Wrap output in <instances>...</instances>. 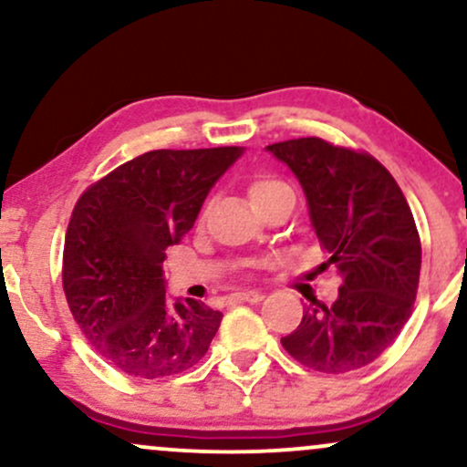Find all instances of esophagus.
I'll use <instances>...</instances> for the list:
<instances>
[{"instance_id":"obj_1","label":"esophagus","mask_w":467,"mask_h":467,"mask_svg":"<svg viewBox=\"0 0 467 467\" xmlns=\"http://www.w3.org/2000/svg\"><path fill=\"white\" fill-rule=\"evenodd\" d=\"M265 298L264 292H237L230 294L228 301L230 303H261Z\"/></svg>"}]
</instances>
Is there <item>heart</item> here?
<instances>
[{
	"instance_id": "heart-1",
	"label": "heart",
	"mask_w": 467,
	"mask_h": 467,
	"mask_svg": "<svg viewBox=\"0 0 467 467\" xmlns=\"http://www.w3.org/2000/svg\"><path fill=\"white\" fill-rule=\"evenodd\" d=\"M285 192H292V189H289L285 182L275 178H256L248 189L252 206H259V203L272 200L276 195H285Z\"/></svg>"
}]
</instances>
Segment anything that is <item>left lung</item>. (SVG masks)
I'll return each mask as SVG.
<instances>
[{
  "label": "left lung",
  "instance_id": "obj_1",
  "mask_svg": "<svg viewBox=\"0 0 467 467\" xmlns=\"http://www.w3.org/2000/svg\"><path fill=\"white\" fill-rule=\"evenodd\" d=\"M301 182L309 222L342 283L334 305L312 301L281 345L320 373L378 360L410 318L421 267L415 219L378 160L320 138L265 147Z\"/></svg>",
  "mask_w": 467,
  "mask_h": 467
}]
</instances>
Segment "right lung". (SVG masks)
Here are the masks:
<instances>
[{
  "instance_id": "add662e5",
  "label": "right lung",
  "mask_w": 467,
  "mask_h": 467,
  "mask_svg": "<svg viewBox=\"0 0 467 467\" xmlns=\"http://www.w3.org/2000/svg\"><path fill=\"white\" fill-rule=\"evenodd\" d=\"M244 147L158 149L80 195L63 248V292L94 349L133 378H169L203 358L222 312L166 296V248L192 228Z\"/></svg>"
}]
</instances>
